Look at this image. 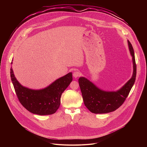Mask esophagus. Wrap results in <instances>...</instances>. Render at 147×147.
Segmentation results:
<instances>
[{
    "instance_id": "obj_1",
    "label": "esophagus",
    "mask_w": 147,
    "mask_h": 147,
    "mask_svg": "<svg viewBox=\"0 0 147 147\" xmlns=\"http://www.w3.org/2000/svg\"><path fill=\"white\" fill-rule=\"evenodd\" d=\"M73 77H74V78H77V77H80V76H81V73L79 72V71H74V73H73Z\"/></svg>"
}]
</instances>
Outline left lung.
I'll return each mask as SVG.
<instances>
[{
    "instance_id": "8db88e82",
    "label": "left lung",
    "mask_w": 147,
    "mask_h": 147,
    "mask_svg": "<svg viewBox=\"0 0 147 147\" xmlns=\"http://www.w3.org/2000/svg\"><path fill=\"white\" fill-rule=\"evenodd\" d=\"M127 42L132 56L133 73L131 78L119 90L116 91H105L98 88L86 77L79 78V86L84 103L92 113L102 114L116 111L123 103L133 87L136 77V64L132 45L129 40Z\"/></svg>"
}]
</instances>
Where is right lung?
<instances>
[{
    "mask_svg": "<svg viewBox=\"0 0 147 147\" xmlns=\"http://www.w3.org/2000/svg\"><path fill=\"white\" fill-rule=\"evenodd\" d=\"M10 76L20 102L29 112L38 115H49L56 112L60 107L62 93L73 80L70 72L44 88L33 90L21 84L15 77L12 67Z\"/></svg>",
    "mask_w": 147,
    "mask_h": 147,
    "instance_id": "1",
    "label": "right lung"
}]
</instances>
